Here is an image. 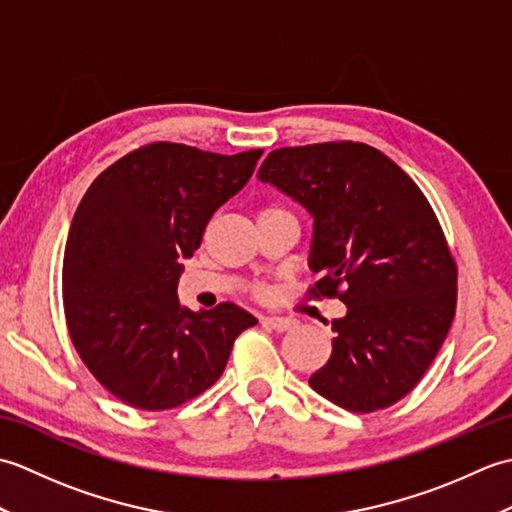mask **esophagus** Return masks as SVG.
I'll list each match as a JSON object with an SVG mask.
<instances>
[{
	"label": "esophagus",
	"instance_id": "34e87169",
	"mask_svg": "<svg viewBox=\"0 0 512 512\" xmlns=\"http://www.w3.org/2000/svg\"><path fill=\"white\" fill-rule=\"evenodd\" d=\"M262 325H266V328H270V330L286 332V330L292 328V325H295V321L286 319V317H264V319H262Z\"/></svg>",
	"mask_w": 512,
	"mask_h": 512
}]
</instances>
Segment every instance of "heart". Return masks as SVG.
Listing matches in <instances>:
<instances>
[{
	"label": "heart",
	"mask_w": 512,
	"mask_h": 512,
	"mask_svg": "<svg viewBox=\"0 0 512 512\" xmlns=\"http://www.w3.org/2000/svg\"><path fill=\"white\" fill-rule=\"evenodd\" d=\"M273 211H286V209H284V206H279V204H270V206H266V209H262L259 213H273ZM253 295L257 299H266L270 295V290L266 286H255L253 288Z\"/></svg>",
	"instance_id": "obj_1"
}]
</instances>
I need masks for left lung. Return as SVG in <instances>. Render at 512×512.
<instances>
[{
  "label": "left lung",
  "mask_w": 512,
  "mask_h": 512,
  "mask_svg": "<svg viewBox=\"0 0 512 512\" xmlns=\"http://www.w3.org/2000/svg\"><path fill=\"white\" fill-rule=\"evenodd\" d=\"M257 176L314 217L308 295L347 306L310 387L354 413L396 405L440 352L458 299L429 200L383 151L352 140L275 149Z\"/></svg>",
  "instance_id": "8db88e82"
}]
</instances>
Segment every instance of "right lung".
Instances as JSON below:
<instances>
[{
    "label": "right lung",
    "mask_w": 512,
    "mask_h": 512,
    "mask_svg": "<svg viewBox=\"0 0 512 512\" xmlns=\"http://www.w3.org/2000/svg\"><path fill=\"white\" fill-rule=\"evenodd\" d=\"M262 149L235 156L149 143L85 191L63 257V312L94 378L145 411L180 407L222 376L257 319L235 303L191 312L178 299L180 259L213 213L253 176Z\"/></svg>",
    "instance_id": "add662e5"
}]
</instances>
